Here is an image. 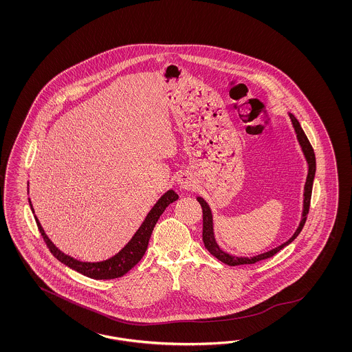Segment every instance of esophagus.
I'll return each mask as SVG.
<instances>
[{
	"mask_svg": "<svg viewBox=\"0 0 352 352\" xmlns=\"http://www.w3.org/2000/svg\"><path fill=\"white\" fill-rule=\"evenodd\" d=\"M177 184L181 190L184 191H188L191 190L192 187L195 186V181L192 179L191 175L187 174V173H181L178 177H177Z\"/></svg>",
	"mask_w": 352,
	"mask_h": 352,
	"instance_id": "1",
	"label": "esophagus"
}]
</instances>
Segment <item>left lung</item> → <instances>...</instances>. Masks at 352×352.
<instances>
[{"label":"left lung","mask_w":352,"mask_h":352,"mask_svg":"<svg viewBox=\"0 0 352 352\" xmlns=\"http://www.w3.org/2000/svg\"><path fill=\"white\" fill-rule=\"evenodd\" d=\"M289 118L292 120V124H293V128L294 131L297 134V139H298L299 146L302 148V152L306 157L307 161V165H309V173H307V179H306V184H305V199H303V212H302V219L299 222L298 228L296 230L294 234L289 239L288 241H285L284 244L277 246L272 250H268L266 253H262V254H258V256H234L228 254L223 252L219 245L217 244L215 241V237H214V230H213V215H212V210L209 208L208 203L204 200L203 197H197V201L201 205L203 208V241L205 248L209 250L210 254H213L217 259H219L221 262H223L228 266H240V265H253L256 262L259 261H263L267 259L270 256H275L277 252H280L283 248L289 245L302 231L303 226L306 223V219H307V214L309 210V201H311V193H312V184H314V178H315V171H316V159H315V152L314 148L309 143V139L306 137L303 129L300 128L299 125L298 120L294 118L292 113H289Z\"/></svg>","instance_id":"obj_1"}]
</instances>
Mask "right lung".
Instances as JSON below:
<instances>
[{
    "label": "right lung",
    "instance_id": "1",
    "mask_svg": "<svg viewBox=\"0 0 352 352\" xmlns=\"http://www.w3.org/2000/svg\"><path fill=\"white\" fill-rule=\"evenodd\" d=\"M177 200H178V195L173 190L165 192L157 200V203L155 204L153 208L149 210L146 219L143 221V223L140 224L138 231L131 237V240L129 241L128 244L124 246L118 254L108 258L106 261H102V262H81L78 259H75L74 256L64 254L63 252H60L56 246L54 245L52 240L47 237V234H45L43 226L38 222L36 215H34V219H36V223H37V227L41 232L46 245L58 261H60L63 265L75 270L77 272L82 274L84 276L96 278V280H111V278L124 276L142 259V256H144V253L147 250L149 237L153 231L155 224L157 223L161 214L164 213L166 206ZM30 205H31V210L33 212L31 200H30Z\"/></svg>",
    "mask_w": 352,
    "mask_h": 352
}]
</instances>
